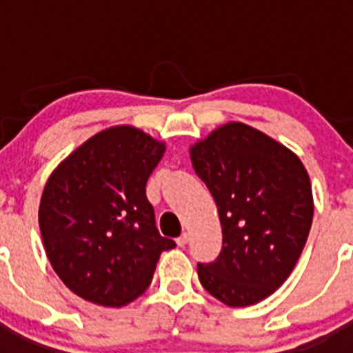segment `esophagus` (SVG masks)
Wrapping results in <instances>:
<instances>
[{"label":"esophagus","mask_w":353,"mask_h":353,"mask_svg":"<svg viewBox=\"0 0 353 353\" xmlns=\"http://www.w3.org/2000/svg\"><path fill=\"white\" fill-rule=\"evenodd\" d=\"M187 242H189V233H182V235H180L179 239H176V244H179L180 248H183V245H185Z\"/></svg>","instance_id":"esophagus-1"}]
</instances>
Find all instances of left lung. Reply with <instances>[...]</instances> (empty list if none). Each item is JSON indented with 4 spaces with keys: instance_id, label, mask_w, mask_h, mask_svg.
<instances>
[{
    "instance_id": "1",
    "label": "left lung",
    "mask_w": 353,
    "mask_h": 353,
    "mask_svg": "<svg viewBox=\"0 0 353 353\" xmlns=\"http://www.w3.org/2000/svg\"><path fill=\"white\" fill-rule=\"evenodd\" d=\"M223 226V249L198 263L199 283L233 307L263 301L288 279L313 223V192L301 159L244 123L219 127L191 148Z\"/></svg>"
}]
</instances>
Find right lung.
Returning <instances> with one entry per match:
<instances>
[{
	"label": "right lung",
	"instance_id": "1",
	"mask_svg": "<svg viewBox=\"0 0 353 353\" xmlns=\"http://www.w3.org/2000/svg\"><path fill=\"white\" fill-rule=\"evenodd\" d=\"M164 145L132 127L95 134L56 168L39 210L54 272L84 301L118 307L150 286L162 251L146 182Z\"/></svg>",
	"mask_w": 353,
	"mask_h": 353
}]
</instances>
